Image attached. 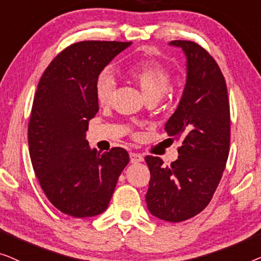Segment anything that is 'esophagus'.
Segmentation results:
<instances>
[{
  "label": "esophagus",
  "instance_id": "34e87169",
  "mask_svg": "<svg viewBox=\"0 0 261 261\" xmlns=\"http://www.w3.org/2000/svg\"><path fill=\"white\" fill-rule=\"evenodd\" d=\"M143 160H144V159H143V156L139 155V153H137V152H131V153H130V161H131V163L142 162Z\"/></svg>",
  "mask_w": 261,
  "mask_h": 261
}]
</instances>
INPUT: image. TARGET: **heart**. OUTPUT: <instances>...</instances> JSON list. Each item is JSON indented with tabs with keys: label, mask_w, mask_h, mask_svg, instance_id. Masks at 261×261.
I'll return each mask as SVG.
<instances>
[{
	"label": "heart",
	"mask_w": 261,
	"mask_h": 261,
	"mask_svg": "<svg viewBox=\"0 0 261 261\" xmlns=\"http://www.w3.org/2000/svg\"><path fill=\"white\" fill-rule=\"evenodd\" d=\"M125 74L130 78L146 101H157L170 89L172 76L169 69L160 61L142 59L132 62L125 68ZM115 92V79L109 71L98 74L94 83V94L98 104L109 105Z\"/></svg>",
	"instance_id": "b5f03b06"
}]
</instances>
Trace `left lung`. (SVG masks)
Returning <instances> with one entry per match:
<instances>
[{
  "instance_id": "8db88e82",
  "label": "left lung",
  "mask_w": 261,
  "mask_h": 261,
  "mask_svg": "<svg viewBox=\"0 0 261 261\" xmlns=\"http://www.w3.org/2000/svg\"><path fill=\"white\" fill-rule=\"evenodd\" d=\"M187 56V84L179 105L166 124L178 159L164 166L146 156L150 170L145 195L150 213L169 222L192 219L207 207L229 153L230 112L225 78L215 59L197 43L174 40Z\"/></svg>"
}]
</instances>
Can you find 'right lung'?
Instances as JSON below:
<instances>
[{
  "mask_svg": "<svg viewBox=\"0 0 261 261\" xmlns=\"http://www.w3.org/2000/svg\"><path fill=\"white\" fill-rule=\"evenodd\" d=\"M130 45L72 43L53 59L38 84L28 122L29 155L47 199L64 214L89 218L104 212L130 161L120 146L102 153L91 150L85 139L99 110L95 79Z\"/></svg>",
  "mask_w": 261,
  "mask_h": 261,
  "instance_id": "add662e5",
  "label": "right lung"
}]
</instances>
